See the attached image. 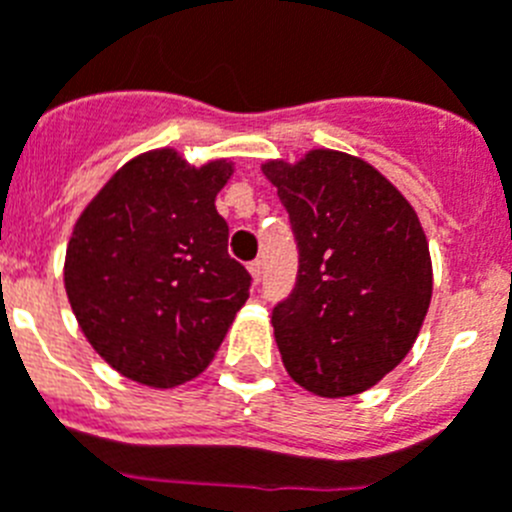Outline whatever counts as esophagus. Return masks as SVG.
<instances>
[{"label":"esophagus","instance_id":"1","mask_svg":"<svg viewBox=\"0 0 512 512\" xmlns=\"http://www.w3.org/2000/svg\"><path fill=\"white\" fill-rule=\"evenodd\" d=\"M248 271H251L253 281H256V284H259L261 276H264V261H261V259L251 261V264H248Z\"/></svg>","mask_w":512,"mask_h":512}]
</instances>
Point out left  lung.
Returning a JSON list of instances; mask_svg holds the SVG:
<instances>
[{
	"label": "left lung",
	"instance_id": "obj_1",
	"mask_svg": "<svg viewBox=\"0 0 512 512\" xmlns=\"http://www.w3.org/2000/svg\"><path fill=\"white\" fill-rule=\"evenodd\" d=\"M287 208L299 269L271 312L284 368L317 396L375 386L414 345L431 302V259L401 192L368 162L314 149L266 162Z\"/></svg>",
	"mask_w": 512,
	"mask_h": 512
}]
</instances>
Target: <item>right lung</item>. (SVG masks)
<instances>
[{"label": "right lung", "mask_w": 512, "mask_h": 512, "mask_svg": "<svg viewBox=\"0 0 512 512\" xmlns=\"http://www.w3.org/2000/svg\"><path fill=\"white\" fill-rule=\"evenodd\" d=\"M225 159L190 167L172 149L131 159L78 218L65 292L83 335L131 381L172 388L213 363L248 299L251 274L228 256L215 195Z\"/></svg>", "instance_id": "right-lung-1"}]
</instances>
